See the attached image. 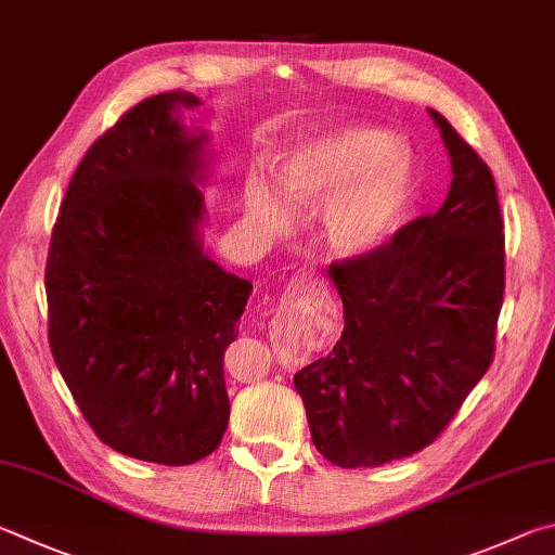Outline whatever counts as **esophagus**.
Returning <instances> with one entry per match:
<instances>
[{
    "label": "esophagus",
    "instance_id": "1",
    "mask_svg": "<svg viewBox=\"0 0 555 555\" xmlns=\"http://www.w3.org/2000/svg\"><path fill=\"white\" fill-rule=\"evenodd\" d=\"M310 286H312V279L306 274V271H300V274H296L294 279H291V286L288 288H294V294H296V291H306Z\"/></svg>",
    "mask_w": 555,
    "mask_h": 555
}]
</instances>
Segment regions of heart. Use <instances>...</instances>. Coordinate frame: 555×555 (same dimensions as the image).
I'll return each mask as SVG.
<instances>
[{
    "instance_id": "heart-1",
    "label": "heart",
    "mask_w": 555,
    "mask_h": 555,
    "mask_svg": "<svg viewBox=\"0 0 555 555\" xmlns=\"http://www.w3.org/2000/svg\"><path fill=\"white\" fill-rule=\"evenodd\" d=\"M281 194L296 210L322 208V237L339 257H359L386 243L405 214L412 175L398 143L374 128H345L320 138L281 169ZM249 208L271 228L284 210L267 186L249 189Z\"/></svg>"
}]
</instances>
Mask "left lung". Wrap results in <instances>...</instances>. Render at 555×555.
Masks as SVG:
<instances>
[{
	"mask_svg": "<svg viewBox=\"0 0 555 555\" xmlns=\"http://www.w3.org/2000/svg\"><path fill=\"white\" fill-rule=\"evenodd\" d=\"M451 157L437 214L388 243L332 261L345 330L300 369L312 444L341 468H376L429 447L495 357L505 235L488 165L429 108Z\"/></svg>",
	"mask_w": 555,
	"mask_h": 555,
	"instance_id": "8db88e82",
	"label": "left lung"
}]
</instances>
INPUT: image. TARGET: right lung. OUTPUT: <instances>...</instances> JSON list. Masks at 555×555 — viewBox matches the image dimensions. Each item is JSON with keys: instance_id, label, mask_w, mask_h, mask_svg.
<instances>
[{"instance_id": "add662e5", "label": "right lung", "mask_w": 555, "mask_h": 555, "mask_svg": "<svg viewBox=\"0 0 555 555\" xmlns=\"http://www.w3.org/2000/svg\"><path fill=\"white\" fill-rule=\"evenodd\" d=\"M177 104L198 99L147 96L87 150L46 264L50 351L79 412L106 447L163 466L223 441V357L251 294L198 240L206 135Z\"/></svg>"}]
</instances>
